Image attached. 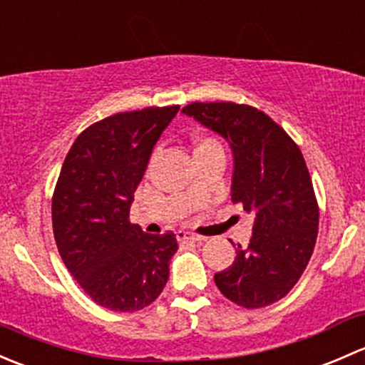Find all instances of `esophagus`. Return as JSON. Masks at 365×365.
<instances>
[{"label": "esophagus", "instance_id": "obj_1", "mask_svg": "<svg viewBox=\"0 0 365 365\" xmlns=\"http://www.w3.org/2000/svg\"><path fill=\"white\" fill-rule=\"evenodd\" d=\"M176 237H178L180 242H203L205 240V238L200 237V235L189 233V231H178Z\"/></svg>", "mask_w": 365, "mask_h": 365}]
</instances>
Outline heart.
I'll return each instance as SVG.
<instances>
[{
	"instance_id": "obj_1",
	"label": "heart",
	"mask_w": 365,
	"mask_h": 365,
	"mask_svg": "<svg viewBox=\"0 0 365 365\" xmlns=\"http://www.w3.org/2000/svg\"><path fill=\"white\" fill-rule=\"evenodd\" d=\"M213 152H222V146L217 139L203 135L196 141V148H194V157L205 155V153H213Z\"/></svg>"
}]
</instances>
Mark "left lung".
Masks as SVG:
<instances>
[{
  "instance_id": "left-lung-1",
  "label": "left lung",
  "mask_w": 365,
  "mask_h": 365,
  "mask_svg": "<svg viewBox=\"0 0 365 365\" xmlns=\"http://www.w3.org/2000/svg\"><path fill=\"white\" fill-rule=\"evenodd\" d=\"M182 111L230 141L231 201L254 213L252 238L238 244L233 264L213 281L240 307H267L292 292L318 237L319 208L304 155L281 125L252 106L192 102Z\"/></svg>"
}]
</instances>
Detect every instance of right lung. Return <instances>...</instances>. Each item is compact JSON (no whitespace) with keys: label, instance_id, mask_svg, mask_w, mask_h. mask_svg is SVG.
<instances>
[{"label":"right lung","instance_id":"obj_1","mask_svg":"<svg viewBox=\"0 0 365 365\" xmlns=\"http://www.w3.org/2000/svg\"><path fill=\"white\" fill-rule=\"evenodd\" d=\"M178 109L116 113L90 125L77 135L58 176V252L86 295L109 311L146 307L169 279L176 235L145 233L128 215L153 146Z\"/></svg>","mask_w":365,"mask_h":365}]
</instances>
